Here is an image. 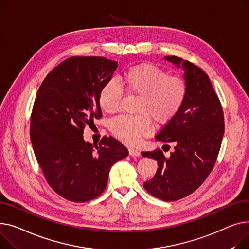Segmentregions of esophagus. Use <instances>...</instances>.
Masks as SVG:
<instances>
[{"instance_id": "esophagus-1", "label": "esophagus", "mask_w": 249, "mask_h": 249, "mask_svg": "<svg viewBox=\"0 0 249 249\" xmlns=\"http://www.w3.org/2000/svg\"><path fill=\"white\" fill-rule=\"evenodd\" d=\"M128 154L131 157H140L141 156V153L139 151H137L136 149H133V148H128Z\"/></svg>"}]
</instances>
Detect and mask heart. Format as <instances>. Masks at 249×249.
I'll use <instances>...</instances> for the list:
<instances>
[{"label": "heart", "instance_id": "1", "mask_svg": "<svg viewBox=\"0 0 249 249\" xmlns=\"http://www.w3.org/2000/svg\"><path fill=\"white\" fill-rule=\"evenodd\" d=\"M124 89L139 95L136 106L138 115H121L112 120L110 130L128 143L137 142L151 130L150 119L157 124H165L181 109L187 96V84L179 76L168 73L151 63H142L128 68L121 77ZM123 90L114 79L101 87L98 100L101 109L107 113L119 111Z\"/></svg>", "mask_w": 249, "mask_h": 249}]
</instances>
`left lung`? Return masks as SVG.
<instances>
[{"mask_svg": "<svg viewBox=\"0 0 249 249\" xmlns=\"http://www.w3.org/2000/svg\"><path fill=\"white\" fill-rule=\"evenodd\" d=\"M165 59L183 69L188 91L181 109L155 138L174 142V152L168 158L160 150L142 153L158 163L156 175L143 187L159 199L176 201L193 193L212 171L224 135V118L205 72L176 56Z\"/></svg>", "mask_w": 249, "mask_h": 249, "instance_id": "1", "label": "left lung"}]
</instances>
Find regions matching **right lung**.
<instances>
[{
    "label": "right lung",
    "instance_id": "add662e5",
    "mask_svg": "<svg viewBox=\"0 0 249 249\" xmlns=\"http://www.w3.org/2000/svg\"><path fill=\"white\" fill-rule=\"evenodd\" d=\"M118 65L104 57H70L49 73L37 92L32 147L48 184L69 201L100 195L112 165L128 154L111 137H105L98 147L83 138L86 124L101 118L99 91Z\"/></svg>",
    "mask_w": 249,
    "mask_h": 249
}]
</instances>
